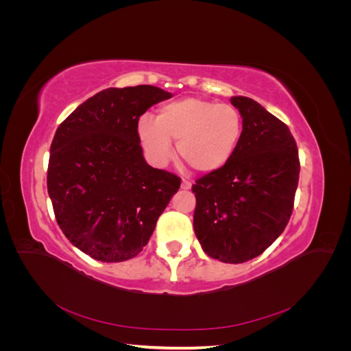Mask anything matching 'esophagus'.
I'll return each instance as SVG.
<instances>
[{
  "mask_svg": "<svg viewBox=\"0 0 351 351\" xmlns=\"http://www.w3.org/2000/svg\"><path fill=\"white\" fill-rule=\"evenodd\" d=\"M190 187H192V182H189V180H183V182H182V189L189 190Z\"/></svg>",
  "mask_w": 351,
  "mask_h": 351,
  "instance_id": "34e87169",
  "label": "esophagus"
}]
</instances>
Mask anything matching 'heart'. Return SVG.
<instances>
[{"instance_id": "b5f03b06", "label": "heart", "mask_w": 351, "mask_h": 351, "mask_svg": "<svg viewBox=\"0 0 351 351\" xmlns=\"http://www.w3.org/2000/svg\"><path fill=\"white\" fill-rule=\"evenodd\" d=\"M137 139L156 165H164L177 152L197 173H214L236 154L243 119L236 107L209 99L183 98L162 105L156 119L141 115L136 124Z\"/></svg>"}]
</instances>
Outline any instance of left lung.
<instances>
[{
  "label": "left lung",
  "instance_id": "obj_1",
  "mask_svg": "<svg viewBox=\"0 0 351 351\" xmlns=\"http://www.w3.org/2000/svg\"><path fill=\"white\" fill-rule=\"evenodd\" d=\"M243 134L227 165L196 180L195 234L208 256L243 263L280 237L293 212L300 161L290 129L261 104L232 97Z\"/></svg>",
  "mask_w": 351,
  "mask_h": 351
}]
</instances>
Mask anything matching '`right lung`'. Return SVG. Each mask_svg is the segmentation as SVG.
Instances as JSON below:
<instances>
[{
  "mask_svg": "<svg viewBox=\"0 0 351 351\" xmlns=\"http://www.w3.org/2000/svg\"><path fill=\"white\" fill-rule=\"evenodd\" d=\"M173 95L141 84L93 95L60 124L51 143L48 195L73 246L123 262L149 241L180 178L145 161L136 124Z\"/></svg>",
  "mask_w": 351,
  "mask_h": 351,
  "instance_id": "1",
  "label": "right lung"
}]
</instances>
